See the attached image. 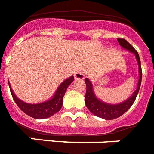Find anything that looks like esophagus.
Returning a JSON list of instances; mask_svg holds the SVG:
<instances>
[{
	"mask_svg": "<svg viewBox=\"0 0 154 154\" xmlns=\"http://www.w3.org/2000/svg\"><path fill=\"white\" fill-rule=\"evenodd\" d=\"M84 77L85 75L83 71H79L75 73V78L76 79H84Z\"/></svg>",
	"mask_w": 154,
	"mask_h": 154,
	"instance_id": "1",
	"label": "esophagus"
}]
</instances>
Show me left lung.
<instances>
[{"mask_svg":"<svg viewBox=\"0 0 154 154\" xmlns=\"http://www.w3.org/2000/svg\"><path fill=\"white\" fill-rule=\"evenodd\" d=\"M118 41L119 44L125 49H127L130 52H132L135 55L136 59L138 63V67H139V80L137 83V90L134 92V94L128 98L127 100L119 104H108L101 102L98 100L96 96L94 95V91H93V86H92L91 81L88 79V78L85 79V83L87 87V91H86V95H85V104L87 106V109L91 112L94 115L102 118V119H106V120H111V119H115L119 117L122 116L124 113H126L134 104L135 99L137 98V95L139 91L140 87H141V77H142V71H141V61H140L139 55L134 47L131 45L129 42H127L125 39L122 38H118Z\"/></svg>","mask_w":154,"mask_h":154,"instance_id":"left-lung-1","label":"left lung"}]
</instances>
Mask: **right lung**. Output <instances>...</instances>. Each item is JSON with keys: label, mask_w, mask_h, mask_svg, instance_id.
I'll return each mask as SVG.
<instances>
[{"label": "right lung", "mask_w": 154, "mask_h": 154, "mask_svg": "<svg viewBox=\"0 0 154 154\" xmlns=\"http://www.w3.org/2000/svg\"><path fill=\"white\" fill-rule=\"evenodd\" d=\"M73 80L74 76H71L67 79L60 85V87H58L53 98L47 102L38 103V104H28V103L20 100L13 93L10 84H9V82H8V85H9V88H10L11 94L14 99L15 103H17V105L19 106V108L22 111L33 119H44L52 116L57 112L60 111L62 107L63 98L64 96L65 92L67 91L68 86L73 82Z\"/></svg>", "instance_id": "right-lung-1"}]
</instances>
